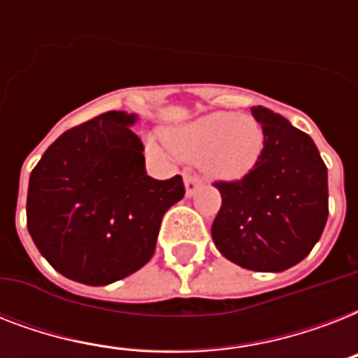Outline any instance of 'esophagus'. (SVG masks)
<instances>
[{
	"label": "esophagus",
	"instance_id": "obj_1",
	"mask_svg": "<svg viewBox=\"0 0 358 358\" xmlns=\"http://www.w3.org/2000/svg\"><path fill=\"white\" fill-rule=\"evenodd\" d=\"M184 184H185V195L191 196V195H195V191L201 187L202 182L199 176H195V174H185Z\"/></svg>",
	"mask_w": 358,
	"mask_h": 358
}]
</instances>
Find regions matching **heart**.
<instances>
[{"label": "heart", "instance_id": "obj_1", "mask_svg": "<svg viewBox=\"0 0 358 358\" xmlns=\"http://www.w3.org/2000/svg\"><path fill=\"white\" fill-rule=\"evenodd\" d=\"M163 141L176 156L199 159L202 171L212 178L238 180L255 169L266 135L260 122L250 115L215 111L167 129ZM150 150L163 154L157 143H150Z\"/></svg>", "mask_w": 358, "mask_h": 358}]
</instances>
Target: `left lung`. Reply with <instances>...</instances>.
<instances>
[{
    "instance_id": "obj_1",
    "label": "left lung",
    "mask_w": 358,
    "mask_h": 358,
    "mask_svg": "<svg viewBox=\"0 0 358 358\" xmlns=\"http://www.w3.org/2000/svg\"><path fill=\"white\" fill-rule=\"evenodd\" d=\"M266 143L249 174L215 182L221 210L212 238L227 260L250 271H286L310 255L329 215L327 167L310 135L271 109L250 108Z\"/></svg>"
}]
</instances>
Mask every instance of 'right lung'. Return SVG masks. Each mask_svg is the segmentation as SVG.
<instances>
[{
  "instance_id": "1",
  "label": "right lung",
  "mask_w": 358,
  "mask_h": 358,
  "mask_svg": "<svg viewBox=\"0 0 358 358\" xmlns=\"http://www.w3.org/2000/svg\"><path fill=\"white\" fill-rule=\"evenodd\" d=\"M137 115L108 111L64 131L31 171L27 230L55 271L106 286L145 266L182 176L150 178Z\"/></svg>"
}]
</instances>
